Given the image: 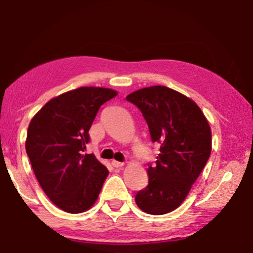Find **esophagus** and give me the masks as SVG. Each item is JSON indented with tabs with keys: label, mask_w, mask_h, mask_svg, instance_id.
<instances>
[{
	"label": "esophagus",
	"mask_w": 253,
	"mask_h": 253,
	"mask_svg": "<svg viewBox=\"0 0 253 253\" xmlns=\"http://www.w3.org/2000/svg\"><path fill=\"white\" fill-rule=\"evenodd\" d=\"M112 166L114 167V168H121V167L124 166V163H123V162H119V161L113 160V161H112Z\"/></svg>",
	"instance_id": "1"
}]
</instances>
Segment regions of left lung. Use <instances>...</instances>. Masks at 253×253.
Masks as SVG:
<instances>
[{
  "label": "left lung",
  "mask_w": 253,
  "mask_h": 253,
  "mask_svg": "<svg viewBox=\"0 0 253 253\" xmlns=\"http://www.w3.org/2000/svg\"><path fill=\"white\" fill-rule=\"evenodd\" d=\"M126 100L140 109L160 154L149 166L148 186L135 203L149 214H166L187 197L211 154V129L201 108L190 98L162 85L142 87Z\"/></svg>",
  "instance_id": "8db88e82"
}]
</instances>
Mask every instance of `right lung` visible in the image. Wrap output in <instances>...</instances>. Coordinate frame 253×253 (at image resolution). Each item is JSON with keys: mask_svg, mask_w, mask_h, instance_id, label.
I'll list each match as a JSON object with an SVG mask.
<instances>
[{"mask_svg": "<svg viewBox=\"0 0 253 253\" xmlns=\"http://www.w3.org/2000/svg\"><path fill=\"white\" fill-rule=\"evenodd\" d=\"M118 92L82 86L49 100L28 126L26 153L35 177L54 206L68 213L93 207L108 170L93 154H83L100 106Z\"/></svg>", "mask_w": 253, "mask_h": 253, "instance_id": "obj_1", "label": "right lung"}]
</instances>
